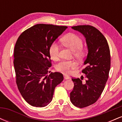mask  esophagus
<instances>
[{
	"label": "esophagus",
	"mask_w": 122,
	"mask_h": 122,
	"mask_svg": "<svg viewBox=\"0 0 122 122\" xmlns=\"http://www.w3.org/2000/svg\"><path fill=\"white\" fill-rule=\"evenodd\" d=\"M64 79H65V80H68V79H70V77H69L68 76H67V75H64Z\"/></svg>",
	"instance_id": "34e87169"
}]
</instances>
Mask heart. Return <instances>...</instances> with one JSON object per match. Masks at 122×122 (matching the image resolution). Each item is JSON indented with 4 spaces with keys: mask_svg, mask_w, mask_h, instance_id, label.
<instances>
[{
    "mask_svg": "<svg viewBox=\"0 0 122 122\" xmlns=\"http://www.w3.org/2000/svg\"><path fill=\"white\" fill-rule=\"evenodd\" d=\"M61 42L64 46L72 50L73 55L77 59H82L85 56V50L82 48L83 41L79 36L74 33H68L61 39ZM59 45L56 42L50 44L49 48V53L51 58L57 60L59 57ZM77 64L74 60L62 61L56 66V69L65 75H68L72 69H75Z\"/></svg>",
    "mask_w": 122,
    "mask_h": 122,
    "instance_id": "heart-1",
    "label": "heart"
}]
</instances>
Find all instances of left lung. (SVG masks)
<instances>
[{
	"mask_svg": "<svg viewBox=\"0 0 122 122\" xmlns=\"http://www.w3.org/2000/svg\"><path fill=\"white\" fill-rule=\"evenodd\" d=\"M72 28L84 35L88 49L84 62L85 67L82 70L87 80L82 82L79 78H72L74 87L70 93L72 104L84 108L95 103L104 90L110 70V51L107 40L96 28L90 25ZM83 78L82 76L81 79Z\"/></svg>",
	"mask_w": 122,
	"mask_h": 122,
	"instance_id": "8db88e82",
	"label": "left lung"
}]
</instances>
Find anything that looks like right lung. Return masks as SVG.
<instances>
[{
    "instance_id": "1",
    "label": "right lung",
    "mask_w": 122,
    "mask_h": 122,
    "mask_svg": "<svg viewBox=\"0 0 122 122\" xmlns=\"http://www.w3.org/2000/svg\"><path fill=\"white\" fill-rule=\"evenodd\" d=\"M67 26L37 24L18 37L14 52L16 82L27 103L36 107L51 102L54 89L64 80L62 73L51 72L49 48Z\"/></svg>"
}]
</instances>
